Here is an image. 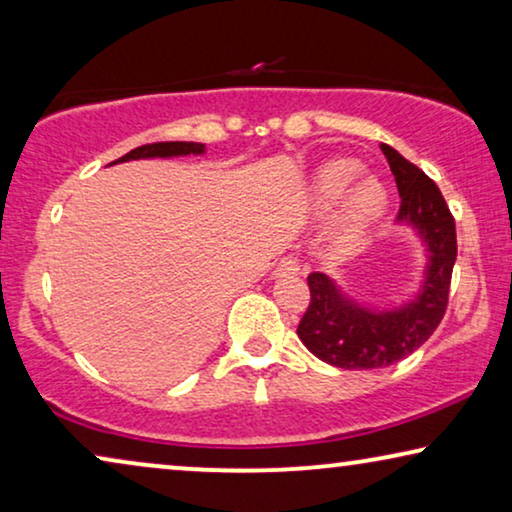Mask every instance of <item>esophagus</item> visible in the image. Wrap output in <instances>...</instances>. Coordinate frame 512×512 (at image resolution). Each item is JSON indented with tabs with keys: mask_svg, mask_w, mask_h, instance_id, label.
Here are the masks:
<instances>
[{
	"mask_svg": "<svg viewBox=\"0 0 512 512\" xmlns=\"http://www.w3.org/2000/svg\"><path fill=\"white\" fill-rule=\"evenodd\" d=\"M293 275H300V263L293 256H286L279 261L275 277H293Z\"/></svg>",
	"mask_w": 512,
	"mask_h": 512,
	"instance_id": "esophagus-1",
	"label": "esophagus"
}]
</instances>
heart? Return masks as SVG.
<instances>
[{
	"label": "heart",
	"instance_id": "heart-1",
	"mask_svg": "<svg viewBox=\"0 0 512 512\" xmlns=\"http://www.w3.org/2000/svg\"><path fill=\"white\" fill-rule=\"evenodd\" d=\"M354 160H328L314 172L307 209L314 219L331 216V237L342 249L356 247L368 230L382 219L389 205V191L375 174H363Z\"/></svg>",
	"mask_w": 512,
	"mask_h": 512
}]
</instances>
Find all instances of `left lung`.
<instances>
[{"instance_id":"8db88e82","label":"left lung","mask_w":512,"mask_h":512,"mask_svg":"<svg viewBox=\"0 0 512 512\" xmlns=\"http://www.w3.org/2000/svg\"><path fill=\"white\" fill-rule=\"evenodd\" d=\"M380 149L401 195L396 226L417 237L424 268L415 291L384 307L354 298L324 272L307 277L312 298L300 319L298 338L317 359L345 370L394 366L422 347L443 319L457 261V230L443 193L389 144H380Z\"/></svg>"}]
</instances>
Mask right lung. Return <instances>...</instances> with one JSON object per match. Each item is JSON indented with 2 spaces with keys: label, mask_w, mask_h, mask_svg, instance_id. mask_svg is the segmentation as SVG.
<instances>
[{
  "label": "right lung",
  "mask_w": 512,
  "mask_h": 512,
  "mask_svg": "<svg viewBox=\"0 0 512 512\" xmlns=\"http://www.w3.org/2000/svg\"><path fill=\"white\" fill-rule=\"evenodd\" d=\"M207 146L200 142H158V144H146L137 146L130 153H125L123 158L114 160L116 163H128V160H149V158H181V156H205Z\"/></svg>",
  "instance_id": "right-lung-1"
}]
</instances>
